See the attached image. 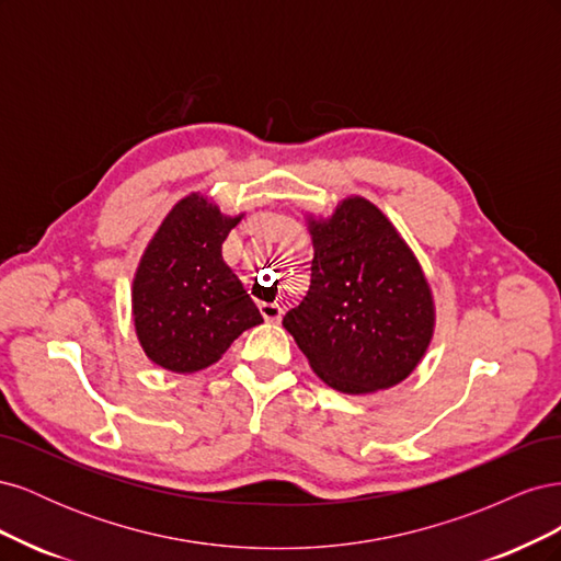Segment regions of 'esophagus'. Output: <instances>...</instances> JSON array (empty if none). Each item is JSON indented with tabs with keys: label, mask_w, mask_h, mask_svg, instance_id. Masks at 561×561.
Here are the masks:
<instances>
[{
	"label": "esophagus",
	"mask_w": 561,
	"mask_h": 561,
	"mask_svg": "<svg viewBox=\"0 0 561 561\" xmlns=\"http://www.w3.org/2000/svg\"><path fill=\"white\" fill-rule=\"evenodd\" d=\"M260 311H262L264 320H268V322H278L283 318V307H280V304H274V301H262Z\"/></svg>",
	"instance_id": "34e87169"
}]
</instances>
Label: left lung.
<instances>
[{"mask_svg": "<svg viewBox=\"0 0 561 561\" xmlns=\"http://www.w3.org/2000/svg\"><path fill=\"white\" fill-rule=\"evenodd\" d=\"M311 285L283 318L316 375L342 393L390 388L412 375L433 336V297L396 227L353 196L311 219Z\"/></svg>", "mask_w": 561, "mask_h": 561, "instance_id": "8db88e82", "label": "left lung"}]
</instances>
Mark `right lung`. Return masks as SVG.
<instances>
[{
  "label": "right lung",
  "mask_w": 561,
  "mask_h": 561,
  "mask_svg": "<svg viewBox=\"0 0 561 561\" xmlns=\"http://www.w3.org/2000/svg\"><path fill=\"white\" fill-rule=\"evenodd\" d=\"M239 222L198 194L163 219L133 280V320L149 360L180 375L198 371L262 322L222 260V243Z\"/></svg>",
  "instance_id": "add662e5"
}]
</instances>
